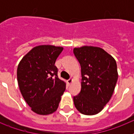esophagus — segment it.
<instances>
[{
    "label": "esophagus",
    "mask_w": 134,
    "mask_h": 134,
    "mask_svg": "<svg viewBox=\"0 0 134 134\" xmlns=\"http://www.w3.org/2000/svg\"><path fill=\"white\" fill-rule=\"evenodd\" d=\"M72 81H73V79H72V78H70L69 79L67 80V83L71 84V82H72Z\"/></svg>",
    "instance_id": "1"
}]
</instances>
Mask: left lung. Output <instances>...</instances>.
<instances>
[{"mask_svg": "<svg viewBox=\"0 0 134 134\" xmlns=\"http://www.w3.org/2000/svg\"><path fill=\"white\" fill-rule=\"evenodd\" d=\"M81 68V90L74 103L82 114H97L114 92L118 74L116 61L104 49L84 46L74 48Z\"/></svg>", "mask_w": 134, "mask_h": 134, "instance_id": "8db88e82", "label": "left lung"}]
</instances>
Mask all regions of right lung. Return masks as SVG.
Returning a JSON list of instances; mask_svg holds the SVG:
<instances>
[{"label": "right lung", "mask_w": 134, "mask_h": 134, "mask_svg": "<svg viewBox=\"0 0 134 134\" xmlns=\"http://www.w3.org/2000/svg\"><path fill=\"white\" fill-rule=\"evenodd\" d=\"M60 46L41 45L30 50L20 61L17 81L23 97L33 112L51 114L57 110L66 84L59 79L55 63Z\"/></svg>", "instance_id": "1"}]
</instances>
